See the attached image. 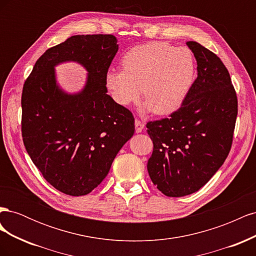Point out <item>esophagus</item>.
<instances>
[{
  "label": "esophagus",
  "instance_id": "1",
  "mask_svg": "<svg viewBox=\"0 0 256 256\" xmlns=\"http://www.w3.org/2000/svg\"><path fill=\"white\" fill-rule=\"evenodd\" d=\"M134 126H136V131L138 134V132H142V130H143V129H144V127H145L144 122H140L138 120H136V122H134Z\"/></svg>",
  "mask_w": 256,
  "mask_h": 256
}]
</instances>
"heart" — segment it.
Instances as JSON below:
<instances>
[{"label": "heart", "instance_id": "b5f03b06", "mask_svg": "<svg viewBox=\"0 0 256 256\" xmlns=\"http://www.w3.org/2000/svg\"><path fill=\"white\" fill-rule=\"evenodd\" d=\"M124 70L109 69L104 84L114 102L128 106L140 100L142 110L171 114L182 106L194 79V60L189 49L150 42L128 50L122 58Z\"/></svg>", "mask_w": 256, "mask_h": 256}]
</instances>
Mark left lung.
<instances>
[{
  "label": "left lung",
  "instance_id": "8db88e82",
  "mask_svg": "<svg viewBox=\"0 0 256 256\" xmlns=\"http://www.w3.org/2000/svg\"><path fill=\"white\" fill-rule=\"evenodd\" d=\"M187 46L196 60V81L180 109L146 125L154 143L147 171L158 190L172 198L198 191L218 171L237 118V96L222 60L196 42Z\"/></svg>",
  "mask_w": 256,
  "mask_h": 256
}]
</instances>
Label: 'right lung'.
<instances>
[{
    "mask_svg": "<svg viewBox=\"0 0 256 256\" xmlns=\"http://www.w3.org/2000/svg\"><path fill=\"white\" fill-rule=\"evenodd\" d=\"M118 51L113 35L72 36L38 58L23 85V143L44 180L65 194L94 190L134 134L132 114L106 94L104 76ZM68 61L88 72L76 93L56 79L55 67Z\"/></svg>",
    "mask_w": 256,
    "mask_h": 256,
    "instance_id": "add662e5",
    "label": "right lung"
}]
</instances>
